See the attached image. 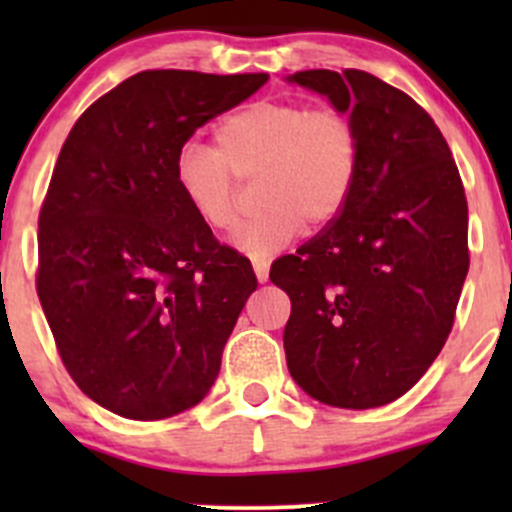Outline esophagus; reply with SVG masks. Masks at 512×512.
<instances>
[{
	"label": "esophagus",
	"mask_w": 512,
	"mask_h": 512,
	"mask_svg": "<svg viewBox=\"0 0 512 512\" xmlns=\"http://www.w3.org/2000/svg\"><path fill=\"white\" fill-rule=\"evenodd\" d=\"M252 270H255L257 282H267V277H270V262H267V260H252Z\"/></svg>",
	"instance_id": "esophagus-1"
}]
</instances>
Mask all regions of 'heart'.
<instances>
[{"label": "heart", "mask_w": 512, "mask_h": 512, "mask_svg": "<svg viewBox=\"0 0 512 512\" xmlns=\"http://www.w3.org/2000/svg\"><path fill=\"white\" fill-rule=\"evenodd\" d=\"M361 133L352 113L304 101H255L215 128V148L185 143L173 160L178 193L215 232L240 218L237 178L260 175L257 215L242 223L235 245L272 255L302 232L332 225L347 208L359 175Z\"/></svg>", "instance_id": "obj_1"}]
</instances>
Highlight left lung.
Masks as SVG:
<instances>
[{"label":"left lung","mask_w":512,"mask_h":512,"mask_svg":"<svg viewBox=\"0 0 512 512\" xmlns=\"http://www.w3.org/2000/svg\"><path fill=\"white\" fill-rule=\"evenodd\" d=\"M289 81L352 111L359 175L332 225L272 265L289 294L292 379L339 409L404 396L441 354L468 275V203L433 118L396 86L347 69Z\"/></svg>","instance_id":"8db88e82"}]
</instances>
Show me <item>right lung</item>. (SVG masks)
<instances>
[{"mask_svg":"<svg viewBox=\"0 0 512 512\" xmlns=\"http://www.w3.org/2000/svg\"><path fill=\"white\" fill-rule=\"evenodd\" d=\"M267 74L153 69L91 103L39 210L36 294L81 391L133 421L190 409L257 289L173 180L180 146L255 94Z\"/></svg>","mask_w":512,"mask_h":512,"instance_id":"right-lung-1","label":"right lung"}]
</instances>
